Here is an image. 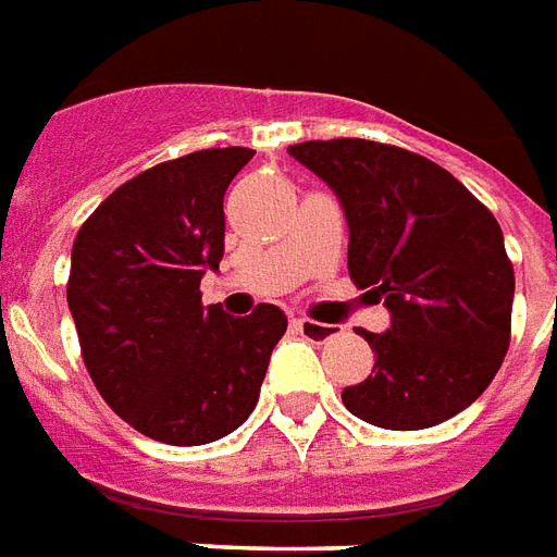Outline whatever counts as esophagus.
I'll use <instances>...</instances> for the list:
<instances>
[{
    "label": "esophagus",
    "mask_w": 557,
    "mask_h": 557,
    "mask_svg": "<svg viewBox=\"0 0 557 557\" xmlns=\"http://www.w3.org/2000/svg\"><path fill=\"white\" fill-rule=\"evenodd\" d=\"M292 326H295L304 338H309V342H326V338H333L335 335L333 324H318V321H307V318H295Z\"/></svg>",
    "instance_id": "34e87169"
}]
</instances>
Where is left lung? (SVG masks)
Listing matches in <instances>:
<instances>
[{
    "label": "left lung",
    "instance_id": "left-lung-1",
    "mask_svg": "<svg viewBox=\"0 0 557 557\" xmlns=\"http://www.w3.org/2000/svg\"><path fill=\"white\" fill-rule=\"evenodd\" d=\"M342 201L347 269L392 312L364 333L376 364L342 392L382 430H426L485 392L511 338L515 269L499 224L447 169L371 139L288 148Z\"/></svg>",
    "mask_w": 557,
    "mask_h": 557
}]
</instances>
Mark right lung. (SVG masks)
<instances>
[{
    "mask_svg": "<svg viewBox=\"0 0 557 557\" xmlns=\"http://www.w3.org/2000/svg\"><path fill=\"white\" fill-rule=\"evenodd\" d=\"M250 148H207L148 169L99 203L72 245L66 300L99 394L148 438L198 447L248 420L286 315L201 307L224 257V193Z\"/></svg>",
    "mask_w": 557,
    "mask_h": 557,
    "instance_id": "1",
    "label": "right lung"
}]
</instances>
